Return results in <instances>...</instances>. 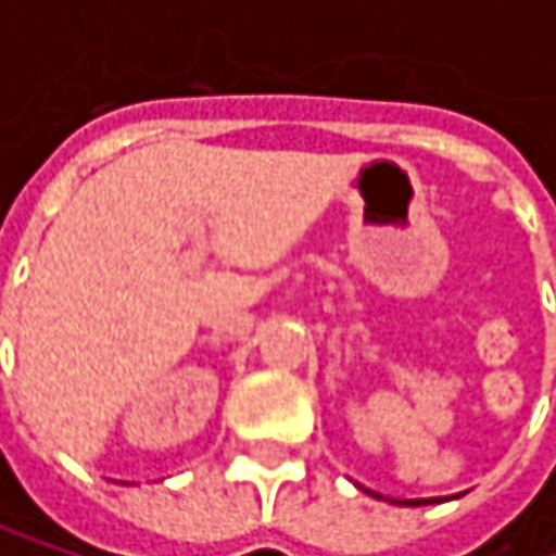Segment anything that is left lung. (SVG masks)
I'll return each mask as SVG.
<instances>
[{
    "mask_svg": "<svg viewBox=\"0 0 556 556\" xmlns=\"http://www.w3.org/2000/svg\"><path fill=\"white\" fill-rule=\"evenodd\" d=\"M415 502H428V500H415Z\"/></svg>",
    "mask_w": 556,
    "mask_h": 556,
    "instance_id": "obj_1",
    "label": "left lung"
}]
</instances>
